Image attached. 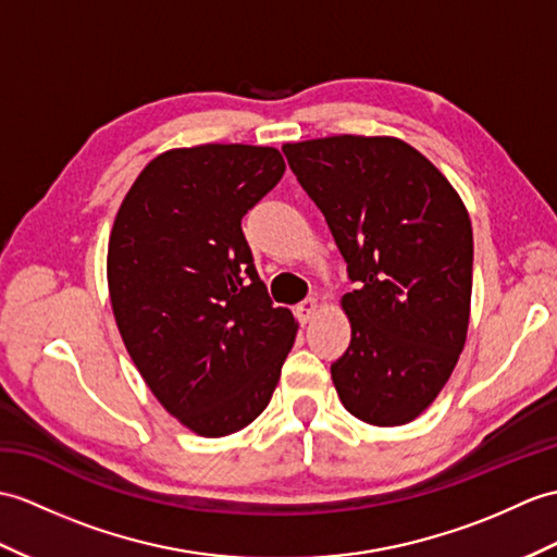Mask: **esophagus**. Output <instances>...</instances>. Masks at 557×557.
I'll return each mask as SVG.
<instances>
[{"label":"esophagus","instance_id":"esophagus-1","mask_svg":"<svg viewBox=\"0 0 557 557\" xmlns=\"http://www.w3.org/2000/svg\"><path fill=\"white\" fill-rule=\"evenodd\" d=\"M315 313H318V299H306V301L296 306V318H299L301 325H306V322L313 320Z\"/></svg>","mask_w":557,"mask_h":557}]
</instances>
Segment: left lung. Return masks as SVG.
Listing matches in <instances>:
<instances>
[{"instance_id": "left-lung-1", "label": "left lung", "mask_w": 557, "mask_h": 557, "mask_svg": "<svg viewBox=\"0 0 557 557\" xmlns=\"http://www.w3.org/2000/svg\"><path fill=\"white\" fill-rule=\"evenodd\" d=\"M282 151L358 284L342 299L351 344L332 363L342 404L377 426L416 420L468 337V209L434 163L396 137L337 135Z\"/></svg>"}]
</instances>
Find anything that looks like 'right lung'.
<instances>
[{
  "label": "right lung",
  "mask_w": 557,
  "mask_h": 557,
  "mask_svg": "<svg viewBox=\"0 0 557 557\" xmlns=\"http://www.w3.org/2000/svg\"><path fill=\"white\" fill-rule=\"evenodd\" d=\"M282 173L273 147L171 149L139 173L111 230L109 294L127 354L161 406L201 436L261 416L296 337L242 232Z\"/></svg>",
  "instance_id": "right-lung-1"
}]
</instances>
